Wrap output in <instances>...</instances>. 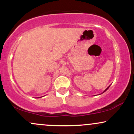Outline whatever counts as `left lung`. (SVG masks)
<instances>
[{
  "mask_svg": "<svg viewBox=\"0 0 134 134\" xmlns=\"http://www.w3.org/2000/svg\"><path fill=\"white\" fill-rule=\"evenodd\" d=\"M109 87H110V86H109ZM109 87H107V89H106V90H105V91H104V92H105V91H107V90H108V88H109ZM104 92H103V93H104Z\"/></svg>",
  "mask_w": 134,
  "mask_h": 134,
  "instance_id": "8db88e82",
  "label": "left lung"
}]
</instances>
